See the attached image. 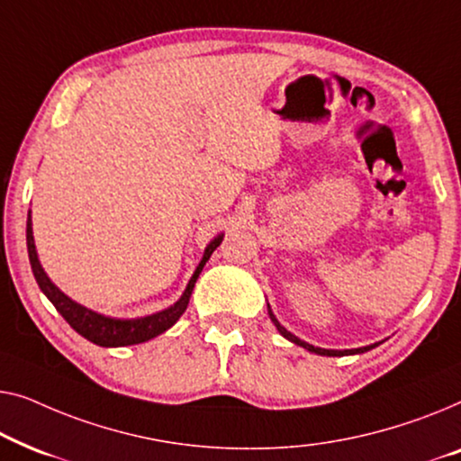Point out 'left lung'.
<instances>
[{
  "label": "left lung",
  "mask_w": 461,
  "mask_h": 461,
  "mask_svg": "<svg viewBox=\"0 0 461 461\" xmlns=\"http://www.w3.org/2000/svg\"><path fill=\"white\" fill-rule=\"evenodd\" d=\"M267 311H269V317H271V321H274V326L277 328V332H280V334L284 336V339L290 340V342H294V345H298V347L307 348L309 353L323 355V357H342V355H359V353H366V351H369V348H374V347H378V345H380V342H374V345L359 347V348H345V351H336V348H321V347H313V345H309V342H304V340L298 339V336H294L293 332H288V330L284 328L280 321H277V317L274 315V311H271L269 303H267Z\"/></svg>",
  "instance_id": "left-lung-1"
}]
</instances>
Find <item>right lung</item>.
Instances as JSON below:
<instances>
[{
	"mask_svg": "<svg viewBox=\"0 0 461 461\" xmlns=\"http://www.w3.org/2000/svg\"><path fill=\"white\" fill-rule=\"evenodd\" d=\"M223 233H219L206 244L204 255L200 258L196 271H194L190 282L184 290V294L179 296V301H175L171 307H167L163 311H157L152 315H144V317H131V320H122V317H110V315H102L98 311H92L87 307H83L73 298L67 296L60 288L56 286L54 282L50 280V276L45 274V269L41 267V261H39L37 249H35V238H33V219H31V211L27 217V249H29V261H31V269H33V276L41 288V293L50 298V303L54 304L58 313H60L64 320L70 323V328L75 332H79L83 339H87L89 342L98 347H129V345H140V342H146L150 339H157L158 334L167 332L168 328L173 326L175 321L184 315V311L187 309V303H190L192 290L196 286V280L200 276V271L209 261L212 250L221 244Z\"/></svg>",
	"mask_w": 461,
	"mask_h": 461,
	"instance_id": "obj_1",
	"label": "right lung"
}]
</instances>
